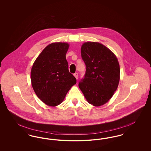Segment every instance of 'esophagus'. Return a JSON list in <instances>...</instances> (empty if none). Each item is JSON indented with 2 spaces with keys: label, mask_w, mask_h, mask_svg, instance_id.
Here are the masks:
<instances>
[{
  "label": "esophagus",
  "mask_w": 151,
  "mask_h": 151,
  "mask_svg": "<svg viewBox=\"0 0 151 151\" xmlns=\"http://www.w3.org/2000/svg\"><path fill=\"white\" fill-rule=\"evenodd\" d=\"M73 75H74V76L75 77L76 79H78V73H75L73 74Z\"/></svg>",
  "instance_id": "esophagus-1"
}]
</instances>
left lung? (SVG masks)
I'll return each instance as SVG.
<instances>
[{
  "mask_svg": "<svg viewBox=\"0 0 151 151\" xmlns=\"http://www.w3.org/2000/svg\"><path fill=\"white\" fill-rule=\"evenodd\" d=\"M86 65L79 88L86 101L94 106L105 104L113 97L120 80V67L115 54L104 45L86 42L81 47Z\"/></svg>",
  "mask_w": 151,
  "mask_h": 151,
  "instance_id": "1",
  "label": "left lung"
}]
</instances>
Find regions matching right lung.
Listing matches in <instances>:
<instances>
[{
  "mask_svg": "<svg viewBox=\"0 0 151 151\" xmlns=\"http://www.w3.org/2000/svg\"><path fill=\"white\" fill-rule=\"evenodd\" d=\"M70 45L54 42L47 45L37 58L31 69L32 86L37 97L50 106L65 99L76 79L68 71L65 55Z\"/></svg>",
  "mask_w": 151,
  "mask_h": 151,
  "instance_id": "1",
  "label": "right lung"
}]
</instances>
